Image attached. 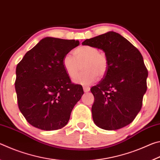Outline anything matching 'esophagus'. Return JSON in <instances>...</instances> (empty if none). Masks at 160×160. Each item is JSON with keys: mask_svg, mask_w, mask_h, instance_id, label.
Masks as SVG:
<instances>
[{"mask_svg": "<svg viewBox=\"0 0 160 160\" xmlns=\"http://www.w3.org/2000/svg\"><path fill=\"white\" fill-rule=\"evenodd\" d=\"M83 90L85 92H89L90 90V88H89V87H86V86H84L83 87Z\"/></svg>", "mask_w": 160, "mask_h": 160, "instance_id": "1", "label": "esophagus"}]
</instances>
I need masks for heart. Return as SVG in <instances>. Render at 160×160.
<instances>
[{
  "label": "heart",
  "mask_w": 160,
  "mask_h": 160,
  "mask_svg": "<svg viewBox=\"0 0 160 160\" xmlns=\"http://www.w3.org/2000/svg\"><path fill=\"white\" fill-rule=\"evenodd\" d=\"M73 56L67 54L63 57V66L70 78L78 75L82 65L83 72L74 80L76 83L89 85L95 81L97 76L103 78L109 69V61L106 54L99 52L94 46L83 45L73 51Z\"/></svg>",
  "instance_id": "1"
}]
</instances>
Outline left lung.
<instances>
[{"label":"left lung","mask_w":160,"mask_h":160,"mask_svg":"<svg viewBox=\"0 0 160 160\" xmlns=\"http://www.w3.org/2000/svg\"><path fill=\"white\" fill-rule=\"evenodd\" d=\"M82 44L104 51L109 61L107 74L90 89L94 97L92 107L94 123L108 131L128 125L141 109L147 90L148 72L141 53L114 32L86 39Z\"/></svg>","instance_id":"8db88e82"}]
</instances>
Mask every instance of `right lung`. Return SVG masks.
<instances>
[{"label":"right lung","instance_id":"add662e5","mask_svg":"<svg viewBox=\"0 0 160 160\" xmlns=\"http://www.w3.org/2000/svg\"><path fill=\"white\" fill-rule=\"evenodd\" d=\"M79 41L46 37L26 53L16 68L19 109L28 122L44 131L61 129L84 94L72 83L63 58Z\"/></svg>","mask_w":160,"mask_h":160}]
</instances>
